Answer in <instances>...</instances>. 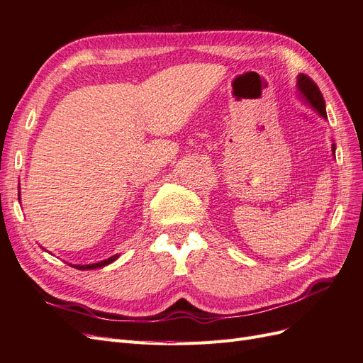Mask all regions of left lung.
<instances>
[{"label":"left lung","mask_w":363,"mask_h":363,"mask_svg":"<svg viewBox=\"0 0 363 363\" xmlns=\"http://www.w3.org/2000/svg\"><path fill=\"white\" fill-rule=\"evenodd\" d=\"M297 87H299L302 96L310 102V106L318 110L323 118H327V111H325V101H323V96H322L318 84H315V82L310 77L299 75V78H297ZM333 152H334V144H333Z\"/></svg>","instance_id":"1"}]
</instances>
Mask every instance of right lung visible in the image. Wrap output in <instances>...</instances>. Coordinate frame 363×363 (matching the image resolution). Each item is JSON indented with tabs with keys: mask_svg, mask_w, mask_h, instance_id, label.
<instances>
[{
	"mask_svg": "<svg viewBox=\"0 0 363 363\" xmlns=\"http://www.w3.org/2000/svg\"><path fill=\"white\" fill-rule=\"evenodd\" d=\"M116 257H118V255H116V256H111V257H108V259H106V261L96 262V264H90V265H75V268H78V270H95V268L106 267V265H108L110 262H113Z\"/></svg>",
	"mask_w": 363,
	"mask_h": 363,
	"instance_id": "obj_1",
	"label": "right lung"
}]
</instances>
